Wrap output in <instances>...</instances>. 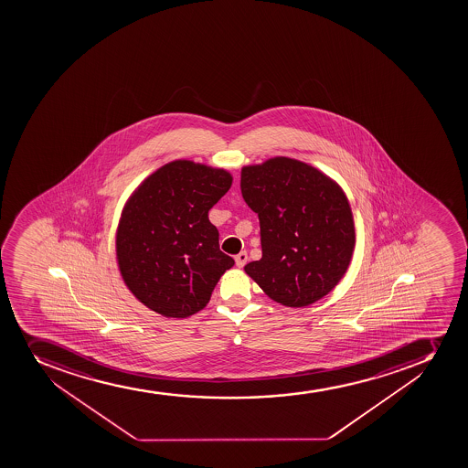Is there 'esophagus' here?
I'll list each match as a JSON object with an SVG mask.
<instances>
[{
    "label": "esophagus",
    "instance_id": "esophagus-1",
    "mask_svg": "<svg viewBox=\"0 0 468 468\" xmlns=\"http://www.w3.org/2000/svg\"><path fill=\"white\" fill-rule=\"evenodd\" d=\"M247 260L249 258H247L246 251H241L239 255L235 256V262H237V267H239V269H242L247 264Z\"/></svg>",
    "mask_w": 468,
    "mask_h": 468
}]
</instances>
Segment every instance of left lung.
Wrapping results in <instances>:
<instances>
[{
  "label": "left lung",
  "instance_id": "left-lung-1",
  "mask_svg": "<svg viewBox=\"0 0 468 468\" xmlns=\"http://www.w3.org/2000/svg\"><path fill=\"white\" fill-rule=\"evenodd\" d=\"M242 197L261 226L262 258L244 267L281 305L320 301L342 281L356 247L351 204L337 181L296 158L241 169Z\"/></svg>",
  "mask_w": 468,
  "mask_h": 468
}]
</instances>
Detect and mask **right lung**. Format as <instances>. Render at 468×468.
<instances>
[{
    "label": "right lung",
    "mask_w": 468,
    "mask_h": 468,
    "mask_svg": "<svg viewBox=\"0 0 468 468\" xmlns=\"http://www.w3.org/2000/svg\"><path fill=\"white\" fill-rule=\"evenodd\" d=\"M230 172L174 160L146 176L126 199L116 231L117 267L149 310L186 319L203 310L226 270L208 210L230 189Z\"/></svg>",
    "instance_id": "obj_1"
}]
</instances>
